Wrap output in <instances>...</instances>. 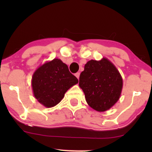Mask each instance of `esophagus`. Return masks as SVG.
Listing matches in <instances>:
<instances>
[{
    "label": "esophagus",
    "instance_id": "1",
    "mask_svg": "<svg viewBox=\"0 0 152 152\" xmlns=\"http://www.w3.org/2000/svg\"><path fill=\"white\" fill-rule=\"evenodd\" d=\"M75 76H76V77H77L78 79H79V76H80V72H77V73H76V74H75Z\"/></svg>",
    "mask_w": 152,
    "mask_h": 152
}]
</instances>
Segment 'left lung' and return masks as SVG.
Returning a JSON list of instances; mask_svg holds the SVG:
<instances>
[{"label":"left lung","mask_w":152,"mask_h":152,"mask_svg":"<svg viewBox=\"0 0 152 152\" xmlns=\"http://www.w3.org/2000/svg\"><path fill=\"white\" fill-rule=\"evenodd\" d=\"M123 81L119 72L108 59L91 60L79 77V86L87 104L98 111L109 109L119 99Z\"/></svg>","instance_id":"8db88e82"}]
</instances>
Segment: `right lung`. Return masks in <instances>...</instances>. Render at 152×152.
I'll return each instance as SVG.
<instances>
[{
	"instance_id": "right-lung-1",
	"label": "right lung",
	"mask_w": 152,
	"mask_h": 152,
	"mask_svg": "<svg viewBox=\"0 0 152 152\" xmlns=\"http://www.w3.org/2000/svg\"><path fill=\"white\" fill-rule=\"evenodd\" d=\"M78 82V78L69 71L67 65L55 58L35 71L32 87L38 102L50 108L58 104L67 90Z\"/></svg>"
}]
</instances>
